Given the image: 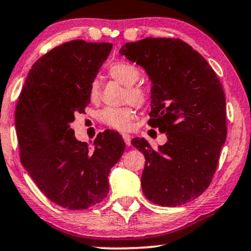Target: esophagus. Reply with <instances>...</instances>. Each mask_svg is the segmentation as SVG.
<instances>
[{
	"instance_id": "34e87169",
	"label": "esophagus",
	"mask_w": 251,
	"mask_h": 251,
	"mask_svg": "<svg viewBox=\"0 0 251 251\" xmlns=\"http://www.w3.org/2000/svg\"><path fill=\"white\" fill-rule=\"evenodd\" d=\"M122 138H123V140H125L126 146H130L131 145V136H130V134L123 133L122 134Z\"/></svg>"
}]
</instances>
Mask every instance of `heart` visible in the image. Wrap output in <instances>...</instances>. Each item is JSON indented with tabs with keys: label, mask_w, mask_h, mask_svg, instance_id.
Segmentation results:
<instances>
[{
	"label": "heart",
	"mask_w": 251,
	"mask_h": 251,
	"mask_svg": "<svg viewBox=\"0 0 251 251\" xmlns=\"http://www.w3.org/2000/svg\"><path fill=\"white\" fill-rule=\"evenodd\" d=\"M107 75L121 85L126 86V93L123 98L125 102L132 103L139 109L147 105L150 98L149 90L142 84L137 83L140 78V69L136 65L126 60L114 61L107 67ZM99 82L96 79L92 80L88 86V98L91 101H95L99 98ZM133 106L132 104H128L121 107H104L99 111V120L112 129L128 131L137 118L136 110Z\"/></svg>",
	"instance_id": "obj_1"
}]
</instances>
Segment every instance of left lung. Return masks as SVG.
<instances>
[{"instance_id": "1", "label": "left lung", "mask_w": 251, "mask_h": 251, "mask_svg": "<svg viewBox=\"0 0 251 251\" xmlns=\"http://www.w3.org/2000/svg\"><path fill=\"white\" fill-rule=\"evenodd\" d=\"M120 52L148 73V125L168 138L158 149L144 138L131 141L146 158L142 192L157 205H183L209 187L217 171L226 138L222 84L201 53L180 39L145 38L126 42Z\"/></svg>"}]
</instances>
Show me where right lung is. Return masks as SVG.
Wrapping results in <instances>:
<instances>
[{
  "label": "right lung",
  "instance_id": "add662e5",
  "mask_svg": "<svg viewBox=\"0 0 251 251\" xmlns=\"http://www.w3.org/2000/svg\"><path fill=\"white\" fill-rule=\"evenodd\" d=\"M111 49L110 42L84 40L56 46L33 64L15 107L22 165L45 196L68 210L106 198L110 169L126 148L118 132L104 131L90 150L71 128L90 104L88 86Z\"/></svg>",
  "mask_w": 251,
  "mask_h": 251
}]
</instances>
